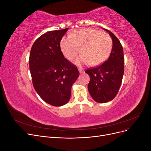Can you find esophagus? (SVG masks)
<instances>
[{
  "label": "esophagus",
  "mask_w": 151,
  "mask_h": 151,
  "mask_svg": "<svg viewBox=\"0 0 151 151\" xmlns=\"http://www.w3.org/2000/svg\"><path fill=\"white\" fill-rule=\"evenodd\" d=\"M78 70H79V72H80V73H83V72H84V70H83V68H78Z\"/></svg>",
  "instance_id": "34e87169"
}]
</instances>
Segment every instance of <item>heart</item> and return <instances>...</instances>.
I'll return each mask as SVG.
<instances>
[{"label":"heart","mask_w":151,"mask_h":151,"mask_svg":"<svg viewBox=\"0 0 151 151\" xmlns=\"http://www.w3.org/2000/svg\"><path fill=\"white\" fill-rule=\"evenodd\" d=\"M112 40L108 34L99 30L82 29L75 31L68 37L62 38L61 50L66 58L72 60L81 52L76 63L97 66L106 60L111 53Z\"/></svg>","instance_id":"obj_1"}]
</instances>
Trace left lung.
<instances>
[{
	"label": "left lung",
	"mask_w": 151,
	"mask_h": 151,
	"mask_svg": "<svg viewBox=\"0 0 151 151\" xmlns=\"http://www.w3.org/2000/svg\"><path fill=\"white\" fill-rule=\"evenodd\" d=\"M113 48L106 61L96 67L88 68L85 72L90 77L88 86L89 92L95 101L104 103L115 98L122 84L124 73L123 50L119 40L111 31Z\"/></svg>",
	"instance_id": "1"
}]
</instances>
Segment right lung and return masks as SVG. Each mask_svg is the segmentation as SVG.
Masks as SVG:
<instances>
[{
	"instance_id": "right-lung-1",
	"label": "right lung",
	"mask_w": 151,
	"mask_h": 151,
	"mask_svg": "<svg viewBox=\"0 0 151 151\" xmlns=\"http://www.w3.org/2000/svg\"><path fill=\"white\" fill-rule=\"evenodd\" d=\"M68 28L47 32L31 47L29 63L33 84L44 101L60 106L69 101L71 88L79 76L77 67L63 57L60 42Z\"/></svg>"
}]
</instances>
